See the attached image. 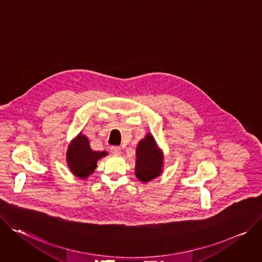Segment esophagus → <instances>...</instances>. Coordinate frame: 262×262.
I'll list each match as a JSON object with an SVG mask.
<instances>
[{"label":"esophagus","instance_id":"1","mask_svg":"<svg viewBox=\"0 0 262 262\" xmlns=\"http://www.w3.org/2000/svg\"><path fill=\"white\" fill-rule=\"evenodd\" d=\"M110 153L113 154V155H120L122 153V150L120 147H111L110 148Z\"/></svg>","mask_w":262,"mask_h":262}]
</instances>
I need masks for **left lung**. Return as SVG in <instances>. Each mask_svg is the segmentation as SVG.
Returning a JSON list of instances; mask_svg holds the SVG:
<instances>
[{"instance_id": "8db88e82", "label": "left lung", "mask_w": 262, "mask_h": 262, "mask_svg": "<svg viewBox=\"0 0 262 262\" xmlns=\"http://www.w3.org/2000/svg\"><path fill=\"white\" fill-rule=\"evenodd\" d=\"M163 151L151 133H147L137 144L135 160V176L142 182L148 183L161 175L163 170Z\"/></svg>"}]
</instances>
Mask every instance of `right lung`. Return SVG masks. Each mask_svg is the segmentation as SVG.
<instances>
[{
    "label": "right lung",
    "instance_id": "1",
    "mask_svg": "<svg viewBox=\"0 0 262 262\" xmlns=\"http://www.w3.org/2000/svg\"><path fill=\"white\" fill-rule=\"evenodd\" d=\"M106 155H108L106 151L92 150L89 138L80 132L69 144L67 163L74 176L86 179L95 171L97 162Z\"/></svg>",
    "mask_w": 262,
    "mask_h": 262
}]
</instances>
